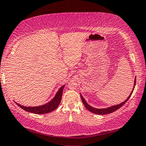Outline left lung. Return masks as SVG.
Segmentation results:
<instances>
[{
	"label": "left lung",
	"mask_w": 146,
	"mask_h": 146,
	"mask_svg": "<svg viewBox=\"0 0 146 146\" xmlns=\"http://www.w3.org/2000/svg\"><path fill=\"white\" fill-rule=\"evenodd\" d=\"M136 84V78L135 79V82H134V86H135ZM135 88V86H133V89L132 90V91L131 92V94H129V96H128V98H127L124 102H122L119 105H116L114 106H112V107H108L107 108H94V107H92L91 106H90L88 103L86 102V101L85 100V99L83 98V96H82L80 94V97H81V99L82 102H83L84 105L86 108H87V110H89L90 112H91L92 113H96V114H99V115H103V114H107V113H110L113 112H114V111L118 110L119 108H121L122 106L124 105L125 104V103L127 102L129 100V98L131 96L132 93H133V91L134 90Z\"/></svg>",
	"instance_id": "1"
}]
</instances>
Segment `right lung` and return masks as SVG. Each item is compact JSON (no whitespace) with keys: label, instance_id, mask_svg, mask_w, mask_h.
<instances>
[{"label":"right lung","instance_id":"obj_1","mask_svg":"<svg viewBox=\"0 0 146 146\" xmlns=\"http://www.w3.org/2000/svg\"><path fill=\"white\" fill-rule=\"evenodd\" d=\"M65 86V85L62 86L61 87H60L59 91L55 94L54 98H53L50 102H48L47 103L43 105L38 106V107H24V106H22L18 103H17L18 106H19L20 108H22L25 111L29 112L36 113V114H43V113H46L52 112V111L56 109L58 107V106L59 105V103L61 101L62 98V91L63 89Z\"/></svg>","mask_w":146,"mask_h":146}]
</instances>
